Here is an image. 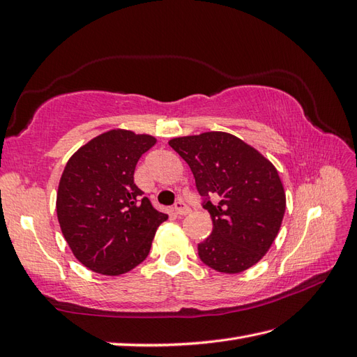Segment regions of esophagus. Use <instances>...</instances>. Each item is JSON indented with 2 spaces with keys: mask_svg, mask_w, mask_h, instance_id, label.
<instances>
[{
  "mask_svg": "<svg viewBox=\"0 0 357 357\" xmlns=\"http://www.w3.org/2000/svg\"><path fill=\"white\" fill-rule=\"evenodd\" d=\"M175 213L179 214V216H185V214L190 213L188 205H187L184 201H178V202L175 204Z\"/></svg>",
  "mask_w": 357,
  "mask_h": 357,
  "instance_id": "obj_1",
  "label": "esophagus"
}]
</instances>
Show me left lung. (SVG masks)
<instances>
[{"label":"left lung","instance_id":"obj_1","mask_svg":"<svg viewBox=\"0 0 357 357\" xmlns=\"http://www.w3.org/2000/svg\"><path fill=\"white\" fill-rule=\"evenodd\" d=\"M193 172L213 233L197 245L206 266L238 273L259 263L275 240L286 210L277 169L240 138L204 132L169 141ZM215 196L216 203L209 197Z\"/></svg>","mask_w":357,"mask_h":357}]
</instances>
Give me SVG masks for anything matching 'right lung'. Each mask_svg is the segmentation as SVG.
<instances>
[{"instance_id": "obj_1", "label": "right lung", "mask_w": 357, "mask_h": 357, "mask_svg": "<svg viewBox=\"0 0 357 357\" xmlns=\"http://www.w3.org/2000/svg\"><path fill=\"white\" fill-rule=\"evenodd\" d=\"M156 138L112 129L82 146L57 188V220L74 257L102 275H121L146 260L167 214L135 185L141 155Z\"/></svg>"}]
</instances>
